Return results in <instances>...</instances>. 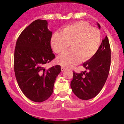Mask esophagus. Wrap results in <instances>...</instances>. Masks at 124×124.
Instances as JSON below:
<instances>
[{
	"mask_svg": "<svg viewBox=\"0 0 124 124\" xmlns=\"http://www.w3.org/2000/svg\"><path fill=\"white\" fill-rule=\"evenodd\" d=\"M65 70H66V68L64 67V66H61V70L62 71H64Z\"/></svg>",
	"mask_w": 124,
	"mask_h": 124,
	"instance_id": "obj_1",
	"label": "esophagus"
}]
</instances>
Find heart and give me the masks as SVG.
I'll list each match as a JSON object with an SVG mask.
<instances>
[{"mask_svg": "<svg viewBox=\"0 0 124 124\" xmlns=\"http://www.w3.org/2000/svg\"><path fill=\"white\" fill-rule=\"evenodd\" d=\"M101 38L100 31L84 22L65 26L61 32L53 33L51 45L56 54L63 53L69 46L71 49L57 58L62 66L70 67L80 61H86L95 55L100 48Z\"/></svg>", "mask_w": 124, "mask_h": 124, "instance_id": "obj_1", "label": "heart"}]
</instances>
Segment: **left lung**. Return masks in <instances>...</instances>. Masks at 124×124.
Here are the masks:
<instances>
[{"instance_id": "obj_1", "label": "left lung", "mask_w": 124, "mask_h": 124, "mask_svg": "<svg viewBox=\"0 0 124 124\" xmlns=\"http://www.w3.org/2000/svg\"><path fill=\"white\" fill-rule=\"evenodd\" d=\"M99 28L101 26L98 23ZM111 65V48L107 36L102 40L100 48L92 58L84 63L86 70L73 72L70 87L74 94L81 100H88L98 94L108 78Z\"/></svg>"}]
</instances>
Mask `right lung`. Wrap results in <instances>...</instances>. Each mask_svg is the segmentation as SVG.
I'll use <instances>...</instances> for the list:
<instances>
[{
  "label": "right lung",
  "instance_id": "add662e5",
  "mask_svg": "<svg viewBox=\"0 0 124 124\" xmlns=\"http://www.w3.org/2000/svg\"><path fill=\"white\" fill-rule=\"evenodd\" d=\"M52 35L47 20L38 19L22 31L16 41L14 54L16 80L23 94L36 102L51 96L56 78L61 71L60 65L48 69L44 68L55 58L51 46Z\"/></svg>",
  "mask_w": 124,
  "mask_h": 124
}]
</instances>
